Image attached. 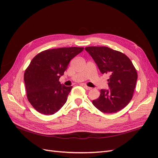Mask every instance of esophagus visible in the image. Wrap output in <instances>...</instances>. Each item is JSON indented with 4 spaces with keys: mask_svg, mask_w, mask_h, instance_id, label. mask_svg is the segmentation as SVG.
Listing matches in <instances>:
<instances>
[{
    "mask_svg": "<svg viewBox=\"0 0 158 158\" xmlns=\"http://www.w3.org/2000/svg\"><path fill=\"white\" fill-rule=\"evenodd\" d=\"M83 87H84V89H85L86 90H89V89H92V88L88 87V86H87V85H83Z\"/></svg>",
    "mask_w": 158,
    "mask_h": 158,
    "instance_id": "obj_1",
    "label": "esophagus"
}]
</instances>
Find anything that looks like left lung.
<instances>
[{"label":"left lung","mask_w":158,"mask_h":158,"mask_svg":"<svg viewBox=\"0 0 158 158\" xmlns=\"http://www.w3.org/2000/svg\"><path fill=\"white\" fill-rule=\"evenodd\" d=\"M102 74H108V89H102L94 106L105 113H114L125 107L132 98L138 74L128 57L107 47L85 48Z\"/></svg>","instance_id":"left-lung-1"}]
</instances>
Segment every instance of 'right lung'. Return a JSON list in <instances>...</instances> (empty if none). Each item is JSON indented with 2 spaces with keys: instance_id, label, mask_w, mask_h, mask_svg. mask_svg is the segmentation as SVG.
<instances>
[{
  "instance_id": "add662e5",
  "label": "right lung",
  "mask_w": 158,
  "mask_h": 158,
  "mask_svg": "<svg viewBox=\"0 0 158 158\" xmlns=\"http://www.w3.org/2000/svg\"><path fill=\"white\" fill-rule=\"evenodd\" d=\"M83 49L73 47L46 50L31 60L23 78L27 99L36 111L53 114L65 104L73 86H65L59 80L70 60Z\"/></svg>"
}]
</instances>
